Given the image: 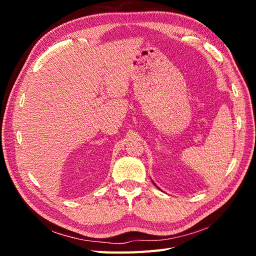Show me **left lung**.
<instances>
[{
  "label": "left lung",
  "instance_id": "left-lung-1",
  "mask_svg": "<svg viewBox=\"0 0 256 256\" xmlns=\"http://www.w3.org/2000/svg\"><path fill=\"white\" fill-rule=\"evenodd\" d=\"M155 186H156V184H155Z\"/></svg>",
  "mask_w": 256,
  "mask_h": 256
}]
</instances>
